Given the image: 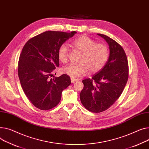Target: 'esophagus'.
<instances>
[{
	"mask_svg": "<svg viewBox=\"0 0 149 149\" xmlns=\"http://www.w3.org/2000/svg\"><path fill=\"white\" fill-rule=\"evenodd\" d=\"M71 83H75V82H77V81H78V80H77V79H74V78H71Z\"/></svg>",
	"mask_w": 149,
	"mask_h": 149,
	"instance_id": "34e87169",
	"label": "esophagus"
}]
</instances>
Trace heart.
<instances>
[{"mask_svg":"<svg viewBox=\"0 0 149 149\" xmlns=\"http://www.w3.org/2000/svg\"><path fill=\"white\" fill-rule=\"evenodd\" d=\"M73 47L81 53L78 64H69L63 67L62 71L63 74L76 78L85 75L88 70L91 73H95L105 65L109 57L108 47L96 42L87 36H81L74 39L71 42ZM69 49L63 44L58 48L57 56L61 62L68 61Z\"/></svg>","mask_w":149,"mask_h":149,"instance_id":"b5f03b06","label":"heart"}]
</instances>
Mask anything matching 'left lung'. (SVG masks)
I'll return each mask as SVG.
<instances>
[{"label": "left lung", "instance_id": "1", "mask_svg": "<svg viewBox=\"0 0 149 149\" xmlns=\"http://www.w3.org/2000/svg\"><path fill=\"white\" fill-rule=\"evenodd\" d=\"M107 41L110 56L104 67L92 78L82 81L80 100L87 110L101 113L110 108L120 97L128 79L129 68L122 47L113 39L97 33Z\"/></svg>", "mask_w": 149, "mask_h": 149}]
</instances>
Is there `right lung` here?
<instances>
[{
  "mask_svg": "<svg viewBox=\"0 0 149 149\" xmlns=\"http://www.w3.org/2000/svg\"><path fill=\"white\" fill-rule=\"evenodd\" d=\"M76 33L47 31L30 39L23 48L18 66L19 81L29 100L41 110L58 105L62 91L71 83L66 74L52 77L59 66L58 48Z\"/></svg>",
  "mask_w": 149,
  "mask_h": 149,
  "instance_id": "right-lung-1",
  "label": "right lung"
}]
</instances>
